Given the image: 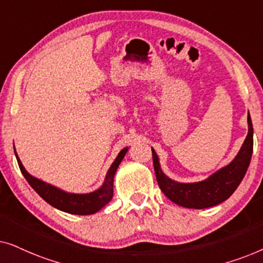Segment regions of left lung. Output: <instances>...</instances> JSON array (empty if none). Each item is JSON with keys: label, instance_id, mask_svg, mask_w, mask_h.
Returning <instances> with one entry per match:
<instances>
[{"label": "left lung", "instance_id": "1", "mask_svg": "<svg viewBox=\"0 0 263 263\" xmlns=\"http://www.w3.org/2000/svg\"><path fill=\"white\" fill-rule=\"evenodd\" d=\"M254 146V130L248 112V135L231 163L219 168L206 179L193 183H181L167 177L161 170L159 157L152 148L156 177L161 192L178 206L203 210L224 202L235 193L249 167Z\"/></svg>", "mask_w": 263, "mask_h": 263}]
</instances>
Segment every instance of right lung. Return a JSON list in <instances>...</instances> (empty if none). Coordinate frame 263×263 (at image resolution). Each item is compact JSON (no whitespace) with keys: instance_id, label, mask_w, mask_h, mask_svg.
<instances>
[{"instance_id":"obj_1","label":"right lung","mask_w":263,"mask_h":263,"mask_svg":"<svg viewBox=\"0 0 263 263\" xmlns=\"http://www.w3.org/2000/svg\"><path fill=\"white\" fill-rule=\"evenodd\" d=\"M129 147H124L123 149L118 153L116 159L111 164V166L106 172L105 179H104L103 184L99 186L95 192L86 193V194H75V193H68L66 190H62L61 188L46 183L42 179H39L31 174H28L26 168L24 167L23 163H21L20 158L17 157V153L15 151V146H14V153H15L17 164L21 172H23L24 177L26 178L34 192L42 197L43 200L46 201L52 207L57 208V210L66 212V213L70 214H78V215H88L95 214L97 212L105 207L107 203L110 202L114 195V177L116 174L117 167L120 166L121 161L123 160L125 154H127Z\"/></svg>"}]
</instances>
